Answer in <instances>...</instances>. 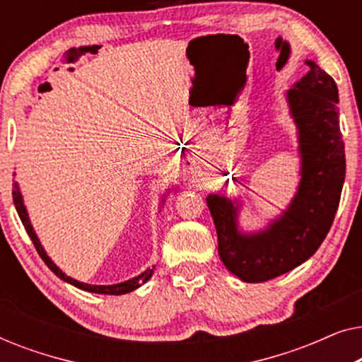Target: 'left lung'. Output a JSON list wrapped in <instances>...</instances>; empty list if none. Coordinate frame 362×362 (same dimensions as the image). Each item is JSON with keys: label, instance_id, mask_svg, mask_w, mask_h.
<instances>
[{"label": "left lung", "instance_id": "obj_1", "mask_svg": "<svg viewBox=\"0 0 362 362\" xmlns=\"http://www.w3.org/2000/svg\"><path fill=\"white\" fill-rule=\"evenodd\" d=\"M286 92L298 130L300 182L293 199L265 229H239V199L206 197L214 219L219 257L242 281H267L296 269L318 250L333 224L344 185L346 158L339 132L338 87L318 64Z\"/></svg>", "mask_w": 362, "mask_h": 362}]
</instances>
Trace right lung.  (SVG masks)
I'll list each match as a JSON object with an SVG mask.
<instances>
[{
    "mask_svg": "<svg viewBox=\"0 0 362 362\" xmlns=\"http://www.w3.org/2000/svg\"><path fill=\"white\" fill-rule=\"evenodd\" d=\"M171 191V189H170ZM13 201H14V206H16V211L19 214V219H21L24 229H26L28 235L31 237L34 247H36L37 254L41 259L44 260V264H46L49 269H51L54 274H56L59 279L67 281V284H71L74 286H77V288H81L83 291H90V293H100V295H125V293H130V291L140 288L143 284H146L148 280L151 279L153 275V270H155V267H151V269H146L143 274H140L138 276H133V279L127 280V281H122V284H115V285H90V284H83V281H78L76 279H72V276H69L64 274V272L59 269V267L54 264L51 260V257L46 254V250H44V247L41 245V242H39L36 232L33 229V224L31 221H29V216H28V211H26V206H24V201H23V194L21 191H19V186L18 182H14L13 185ZM165 202V199H163Z\"/></svg>",
    "mask_w": 362,
    "mask_h": 362,
    "instance_id": "obj_1",
    "label": "right lung"
}]
</instances>
